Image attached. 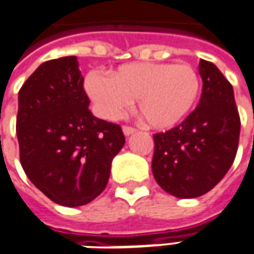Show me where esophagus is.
Instances as JSON below:
<instances>
[{
	"label": "esophagus",
	"mask_w": 254,
	"mask_h": 254,
	"mask_svg": "<svg viewBox=\"0 0 254 254\" xmlns=\"http://www.w3.org/2000/svg\"><path fill=\"white\" fill-rule=\"evenodd\" d=\"M122 132H124V135L125 136H130V135H133L136 132V129L135 127H122Z\"/></svg>",
	"instance_id": "34e87169"
}]
</instances>
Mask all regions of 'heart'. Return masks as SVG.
I'll use <instances>...</instances> for the list:
<instances>
[{
  "label": "heart",
  "instance_id": "1",
  "mask_svg": "<svg viewBox=\"0 0 254 254\" xmlns=\"http://www.w3.org/2000/svg\"><path fill=\"white\" fill-rule=\"evenodd\" d=\"M84 88L101 118L117 121L136 100L137 111L153 129L176 127L197 104L201 80L187 64L130 63L108 77L91 71Z\"/></svg>",
  "mask_w": 254,
  "mask_h": 254
}]
</instances>
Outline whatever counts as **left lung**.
Returning a JSON list of instances; mask_svg holds the SVG:
<instances>
[{"label": "left lung", "mask_w": 254, "mask_h": 254, "mask_svg": "<svg viewBox=\"0 0 254 254\" xmlns=\"http://www.w3.org/2000/svg\"><path fill=\"white\" fill-rule=\"evenodd\" d=\"M199 104L179 127L156 133L152 170L157 184L179 198L206 194L231 169L241 118L231 83L214 63L201 60Z\"/></svg>", "instance_id": "1"}]
</instances>
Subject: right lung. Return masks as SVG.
<instances>
[{"instance_id": "right-lung-1", "label": "right lung", "mask_w": 254, "mask_h": 254, "mask_svg": "<svg viewBox=\"0 0 254 254\" xmlns=\"http://www.w3.org/2000/svg\"><path fill=\"white\" fill-rule=\"evenodd\" d=\"M75 56L42 63L18 94L16 136L28 179L56 204L97 198L125 144L117 124L94 117Z\"/></svg>"}]
</instances>
